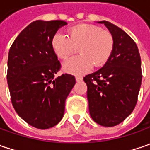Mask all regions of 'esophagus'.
<instances>
[{"mask_svg": "<svg viewBox=\"0 0 150 150\" xmlns=\"http://www.w3.org/2000/svg\"><path fill=\"white\" fill-rule=\"evenodd\" d=\"M75 78H76V81L77 82H80V81L83 80V77H81V76H76Z\"/></svg>", "mask_w": 150, "mask_h": 150, "instance_id": "1", "label": "esophagus"}]
</instances>
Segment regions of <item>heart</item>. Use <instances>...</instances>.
Listing matches in <instances>:
<instances>
[{
	"instance_id": "1",
	"label": "heart",
	"mask_w": 150,
	"mask_h": 150,
	"mask_svg": "<svg viewBox=\"0 0 150 150\" xmlns=\"http://www.w3.org/2000/svg\"><path fill=\"white\" fill-rule=\"evenodd\" d=\"M68 36L57 32L52 39L55 53L66 59L78 48L80 55L67 60L62 68L72 74H83L92 67H100L108 61L113 50V38L111 33L100 27L89 24H80L67 31Z\"/></svg>"
}]
</instances>
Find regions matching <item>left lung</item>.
<instances>
[{
    "instance_id": "obj_1",
    "label": "left lung",
    "mask_w": 150,
    "mask_h": 150,
    "mask_svg": "<svg viewBox=\"0 0 150 150\" xmlns=\"http://www.w3.org/2000/svg\"><path fill=\"white\" fill-rule=\"evenodd\" d=\"M98 23L111 33L113 50L103 67L83 80L91 118L102 126L112 127L134 109L142 82L141 59L137 45L124 31L107 21Z\"/></svg>"
}]
</instances>
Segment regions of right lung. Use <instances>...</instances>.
Listing matches in <instances>:
<instances>
[{"label":"right lung","instance_id":"right-lung-1","mask_svg":"<svg viewBox=\"0 0 150 150\" xmlns=\"http://www.w3.org/2000/svg\"><path fill=\"white\" fill-rule=\"evenodd\" d=\"M67 24L35 21L21 32L9 51L6 78L12 105L24 121L39 129L62 120L66 98L76 83L70 74L55 78L61 64L52 39Z\"/></svg>","mask_w":150,"mask_h":150}]
</instances>
